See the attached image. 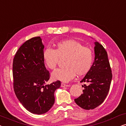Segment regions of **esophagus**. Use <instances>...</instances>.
<instances>
[{
	"mask_svg": "<svg viewBox=\"0 0 126 126\" xmlns=\"http://www.w3.org/2000/svg\"><path fill=\"white\" fill-rule=\"evenodd\" d=\"M61 87H70V85H68V84H65L64 83H61Z\"/></svg>",
	"mask_w": 126,
	"mask_h": 126,
	"instance_id": "obj_1",
	"label": "esophagus"
}]
</instances>
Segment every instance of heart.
I'll return each mask as SVG.
<instances>
[{
    "label": "heart",
    "mask_w": 126,
    "mask_h": 126,
    "mask_svg": "<svg viewBox=\"0 0 126 126\" xmlns=\"http://www.w3.org/2000/svg\"><path fill=\"white\" fill-rule=\"evenodd\" d=\"M67 57L66 67L58 69L52 73L55 80L68 82L78 76H84L89 72L94 62V53L90 48L84 46L75 39H67L58 42L56 49H46L44 51L43 59L50 69L56 68L60 58Z\"/></svg>",
    "instance_id": "heart-1"
}]
</instances>
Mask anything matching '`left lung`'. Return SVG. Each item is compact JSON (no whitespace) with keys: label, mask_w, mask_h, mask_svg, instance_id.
Instances as JSON below:
<instances>
[{"label":"left lung","mask_w":126,"mask_h":126,"mask_svg":"<svg viewBox=\"0 0 126 126\" xmlns=\"http://www.w3.org/2000/svg\"><path fill=\"white\" fill-rule=\"evenodd\" d=\"M94 59L91 70L81 82L83 94L75 99L76 104L84 110H92L100 106L109 92L112 80L111 67L107 53L99 42H94Z\"/></svg>","instance_id":"8db88e82"}]
</instances>
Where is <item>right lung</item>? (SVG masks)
<instances>
[{
  "mask_svg": "<svg viewBox=\"0 0 126 126\" xmlns=\"http://www.w3.org/2000/svg\"><path fill=\"white\" fill-rule=\"evenodd\" d=\"M44 49L40 37L32 38L19 47L13 64L15 94L27 111L38 115L52 107L55 91L61 86L60 81L45 85L50 74L43 59Z\"/></svg>",
  "mask_w": 126,
  "mask_h": 126,
  "instance_id": "right-lung-1",
  "label": "right lung"
}]
</instances>
